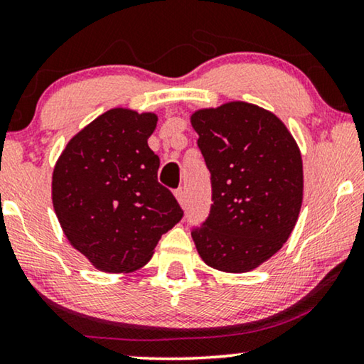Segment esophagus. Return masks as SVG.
Here are the masks:
<instances>
[{"instance_id": "1", "label": "esophagus", "mask_w": 364, "mask_h": 364, "mask_svg": "<svg viewBox=\"0 0 364 364\" xmlns=\"http://www.w3.org/2000/svg\"><path fill=\"white\" fill-rule=\"evenodd\" d=\"M176 199H178V203H180V206L184 209L186 208V193H184V189L183 188H180L176 191Z\"/></svg>"}]
</instances>
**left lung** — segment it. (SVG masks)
<instances>
[{"instance_id": "obj_1", "label": "left lung", "mask_w": 364, "mask_h": 364, "mask_svg": "<svg viewBox=\"0 0 364 364\" xmlns=\"http://www.w3.org/2000/svg\"><path fill=\"white\" fill-rule=\"evenodd\" d=\"M211 173L213 204L193 229L199 257L229 274L257 269L294 231L304 199L300 148L272 112L228 102L191 115Z\"/></svg>"}]
</instances>
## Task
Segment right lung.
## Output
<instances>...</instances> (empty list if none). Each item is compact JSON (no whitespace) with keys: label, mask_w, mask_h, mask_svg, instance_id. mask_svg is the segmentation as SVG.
Wrapping results in <instances>:
<instances>
[{"label":"right lung","mask_w":364,"mask_h":364,"mask_svg":"<svg viewBox=\"0 0 364 364\" xmlns=\"http://www.w3.org/2000/svg\"><path fill=\"white\" fill-rule=\"evenodd\" d=\"M156 122L151 112L110 109L75 133L55 161V216L70 245L102 272L143 267L183 218L158 183L160 158L148 146Z\"/></svg>","instance_id":"obj_1"}]
</instances>
